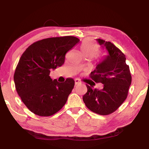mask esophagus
<instances>
[{"label": "esophagus", "mask_w": 149, "mask_h": 149, "mask_svg": "<svg viewBox=\"0 0 149 149\" xmlns=\"http://www.w3.org/2000/svg\"><path fill=\"white\" fill-rule=\"evenodd\" d=\"M81 82L79 79H75V84L77 85L79 84H81Z\"/></svg>", "instance_id": "esophagus-1"}]
</instances>
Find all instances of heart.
<instances>
[{"mask_svg":"<svg viewBox=\"0 0 149 149\" xmlns=\"http://www.w3.org/2000/svg\"><path fill=\"white\" fill-rule=\"evenodd\" d=\"M81 52L85 56L93 57L97 55L100 52V47L95 43L86 40L83 42L81 46Z\"/></svg>","mask_w":149,"mask_h":149,"instance_id":"1","label":"heart"}]
</instances>
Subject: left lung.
Listing matches in <instances>:
<instances>
[{
  "label": "left lung",
  "mask_w": 149,
  "mask_h": 149,
  "mask_svg": "<svg viewBox=\"0 0 149 149\" xmlns=\"http://www.w3.org/2000/svg\"><path fill=\"white\" fill-rule=\"evenodd\" d=\"M97 40L106 47L109 54L97 65L90 77L97 83L103 84L104 88L99 90L86 84L88 91L83 99L91 111L107 115L115 112L126 99L132 77L124 54L110 42Z\"/></svg>",
  "instance_id": "8db88e82"
}]
</instances>
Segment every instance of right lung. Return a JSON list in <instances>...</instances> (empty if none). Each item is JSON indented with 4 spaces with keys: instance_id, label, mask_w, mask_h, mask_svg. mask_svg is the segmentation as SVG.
Instances as JSON below:
<instances>
[{
    "instance_id": "right-lung-1",
    "label": "right lung",
    "mask_w": 149,
    "mask_h": 149,
    "mask_svg": "<svg viewBox=\"0 0 149 149\" xmlns=\"http://www.w3.org/2000/svg\"><path fill=\"white\" fill-rule=\"evenodd\" d=\"M79 42L71 36L49 38L31 44L22 54L14 74L15 88L22 102L35 115H53L66 104L74 80L67 78L61 83L49 75L52 69L64 64L66 52Z\"/></svg>"
}]
</instances>
